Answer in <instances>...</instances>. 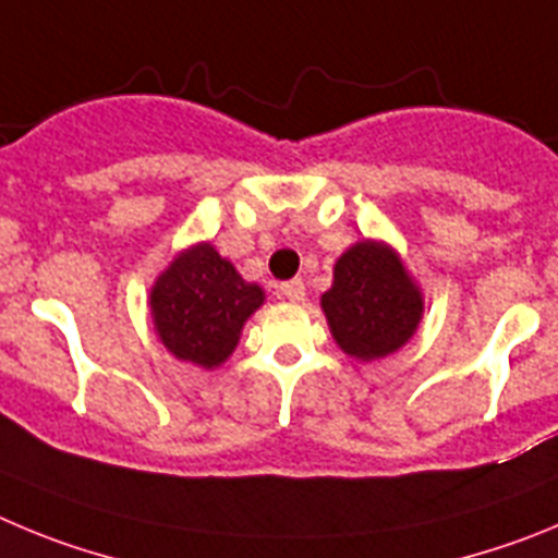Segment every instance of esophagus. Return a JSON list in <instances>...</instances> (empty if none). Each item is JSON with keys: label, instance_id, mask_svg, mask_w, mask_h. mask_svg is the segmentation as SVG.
Instances as JSON below:
<instances>
[{"label": "esophagus", "instance_id": "obj_1", "mask_svg": "<svg viewBox=\"0 0 558 558\" xmlns=\"http://www.w3.org/2000/svg\"><path fill=\"white\" fill-rule=\"evenodd\" d=\"M280 294H283L286 300H291V303H300V300L305 298V283L300 278L286 280V283H280Z\"/></svg>", "mask_w": 558, "mask_h": 558}]
</instances>
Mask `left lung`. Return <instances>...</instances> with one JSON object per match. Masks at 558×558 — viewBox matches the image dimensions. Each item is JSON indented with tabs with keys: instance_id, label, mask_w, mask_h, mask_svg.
Here are the masks:
<instances>
[{
	"instance_id": "8db88e82",
	"label": "left lung",
	"mask_w": 558,
	"mask_h": 558,
	"mask_svg": "<svg viewBox=\"0 0 558 558\" xmlns=\"http://www.w3.org/2000/svg\"><path fill=\"white\" fill-rule=\"evenodd\" d=\"M423 291L389 244H353L336 260L333 286L323 294L336 344L359 361L395 353L423 319Z\"/></svg>"
}]
</instances>
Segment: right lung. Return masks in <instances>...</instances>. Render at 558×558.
Masks as SVG:
<instances>
[{"label": "right lung", "mask_w": 558, "mask_h": 558, "mask_svg": "<svg viewBox=\"0 0 558 558\" xmlns=\"http://www.w3.org/2000/svg\"><path fill=\"white\" fill-rule=\"evenodd\" d=\"M260 305L264 289L247 283L208 242L183 250L149 291V314L163 348L203 369L230 359L244 323Z\"/></svg>", "instance_id": "right-lung-1"}]
</instances>
